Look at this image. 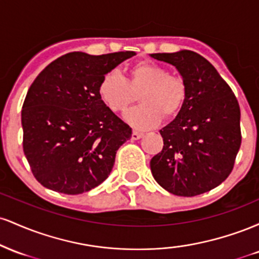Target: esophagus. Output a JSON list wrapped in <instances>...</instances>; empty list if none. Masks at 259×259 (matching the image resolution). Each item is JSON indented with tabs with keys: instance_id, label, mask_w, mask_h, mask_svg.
Wrapping results in <instances>:
<instances>
[{
	"instance_id": "esophagus-1",
	"label": "esophagus",
	"mask_w": 259,
	"mask_h": 259,
	"mask_svg": "<svg viewBox=\"0 0 259 259\" xmlns=\"http://www.w3.org/2000/svg\"><path fill=\"white\" fill-rule=\"evenodd\" d=\"M142 136H144V134H142V133L133 132V134H132V139L133 140H139V139H141Z\"/></svg>"
}]
</instances>
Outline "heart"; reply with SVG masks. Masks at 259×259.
<instances>
[{"label":"heart","instance_id":"obj_1","mask_svg":"<svg viewBox=\"0 0 259 259\" xmlns=\"http://www.w3.org/2000/svg\"><path fill=\"white\" fill-rule=\"evenodd\" d=\"M99 96L114 113H125L135 102L138 108L125 115L127 123L136 129H150L160 119L170 120L185 105L187 89L180 76L168 74L167 69L150 62H140L127 70L126 80L117 70L106 73L99 84Z\"/></svg>","mask_w":259,"mask_h":259}]
</instances>
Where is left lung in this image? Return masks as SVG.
<instances>
[{
  "instance_id": "obj_1",
  "label": "left lung",
  "mask_w": 259,
  "mask_h": 259,
  "mask_svg": "<svg viewBox=\"0 0 259 259\" xmlns=\"http://www.w3.org/2000/svg\"><path fill=\"white\" fill-rule=\"evenodd\" d=\"M174 65L186 84L185 105L160 130L163 150L151 159L154 180L170 194H204L229 177L241 145L240 107L224 79L206 58L189 50L152 53Z\"/></svg>"
}]
</instances>
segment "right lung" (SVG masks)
I'll return each instance as SVG.
<instances>
[{
    "instance_id": "add662e5",
    "label": "right lung",
    "mask_w": 259,
    "mask_h": 259,
    "mask_svg": "<svg viewBox=\"0 0 259 259\" xmlns=\"http://www.w3.org/2000/svg\"><path fill=\"white\" fill-rule=\"evenodd\" d=\"M134 51L91 56L70 52L36 76L23 103V150L41 185L67 195L103 183L132 127L99 96L106 73Z\"/></svg>"
}]
</instances>
